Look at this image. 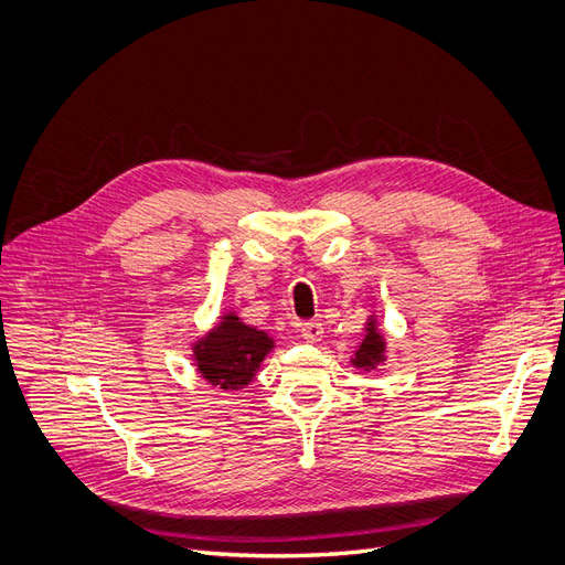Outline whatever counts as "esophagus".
Returning <instances> with one entry per match:
<instances>
[{
	"label": "esophagus",
	"instance_id": "esophagus-1",
	"mask_svg": "<svg viewBox=\"0 0 565 565\" xmlns=\"http://www.w3.org/2000/svg\"><path fill=\"white\" fill-rule=\"evenodd\" d=\"M295 331L297 335H301L303 341L308 343H320L322 341V333H324V327L320 322H295Z\"/></svg>",
	"mask_w": 565,
	"mask_h": 565
}]
</instances>
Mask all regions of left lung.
Instances as JSON below:
<instances>
[{"instance_id": "obj_1", "label": "left lung", "mask_w": 565, "mask_h": 565, "mask_svg": "<svg viewBox=\"0 0 565 565\" xmlns=\"http://www.w3.org/2000/svg\"><path fill=\"white\" fill-rule=\"evenodd\" d=\"M350 364L364 373L377 371L387 364V338L380 331L375 312L369 315V320L364 324V335H361V341L356 343L350 356Z\"/></svg>"}]
</instances>
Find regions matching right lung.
Masks as SVG:
<instances>
[{
  "instance_id": "right-lung-1",
  "label": "right lung",
  "mask_w": 565,
  "mask_h": 565,
  "mask_svg": "<svg viewBox=\"0 0 565 565\" xmlns=\"http://www.w3.org/2000/svg\"><path fill=\"white\" fill-rule=\"evenodd\" d=\"M274 348V335L245 324L236 310H224L220 320L192 343V361L209 385L243 390L255 380L262 361Z\"/></svg>"
}]
</instances>
